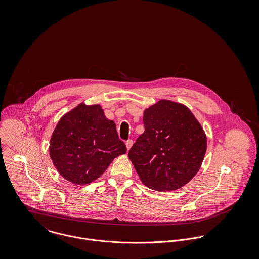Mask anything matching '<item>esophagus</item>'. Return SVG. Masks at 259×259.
<instances>
[{
	"instance_id": "34e87169",
	"label": "esophagus",
	"mask_w": 259,
	"mask_h": 259,
	"mask_svg": "<svg viewBox=\"0 0 259 259\" xmlns=\"http://www.w3.org/2000/svg\"><path fill=\"white\" fill-rule=\"evenodd\" d=\"M125 146H126V149H127V150H130V148H132V146H133V141H132V140L126 141Z\"/></svg>"
}]
</instances>
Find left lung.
I'll return each mask as SVG.
<instances>
[{"mask_svg": "<svg viewBox=\"0 0 259 259\" xmlns=\"http://www.w3.org/2000/svg\"><path fill=\"white\" fill-rule=\"evenodd\" d=\"M145 133L130 149L142 183L158 191L188 184L199 170L207 148L206 135L184 104L159 100L144 111Z\"/></svg>", "mask_w": 259, "mask_h": 259, "instance_id": "8db88e82", "label": "left lung"}]
</instances>
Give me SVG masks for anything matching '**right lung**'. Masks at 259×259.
<instances>
[{
  "label": "right lung",
  "instance_id": "add662e5",
  "mask_svg": "<svg viewBox=\"0 0 259 259\" xmlns=\"http://www.w3.org/2000/svg\"><path fill=\"white\" fill-rule=\"evenodd\" d=\"M49 151L58 172L82 185L99 179L115 157L126 152V147L101 105L80 103L59 120Z\"/></svg>",
  "mask_w": 259,
  "mask_h": 259
}]
</instances>
